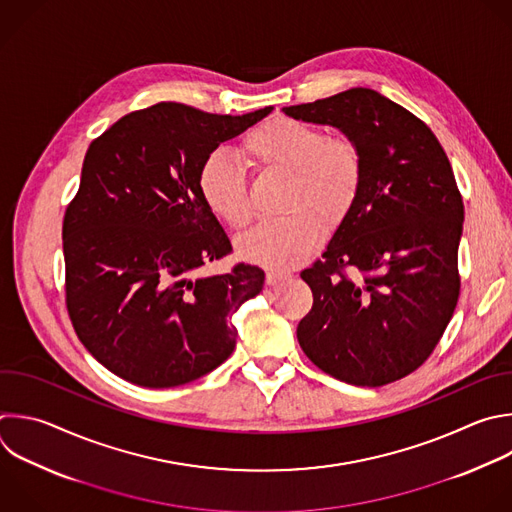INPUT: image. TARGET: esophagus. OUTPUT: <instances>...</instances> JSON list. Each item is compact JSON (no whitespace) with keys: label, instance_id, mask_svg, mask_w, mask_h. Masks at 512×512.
I'll return each instance as SVG.
<instances>
[{"label":"esophagus","instance_id":"1","mask_svg":"<svg viewBox=\"0 0 512 512\" xmlns=\"http://www.w3.org/2000/svg\"><path fill=\"white\" fill-rule=\"evenodd\" d=\"M285 279H289V273H281V271H267V275H265L267 285H277V283H283Z\"/></svg>","mask_w":512,"mask_h":512}]
</instances>
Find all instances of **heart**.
Listing matches in <instances>:
<instances>
[{
	"label": "heart",
	"instance_id": "1",
	"mask_svg": "<svg viewBox=\"0 0 512 512\" xmlns=\"http://www.w3.org/2000/svg\"><path fill=\"white\" fill-rule=\"evenodd\" d=\"M245 156L261 170L291 175L289 217L261 221L239 239V255L271 271L299 265L321 241L327 225H337L354 207L364 162L350 140L329 138L321 128L293 118H273L243 140ZM205 205L231 229H243L253 217L249 187L237 160L213 152L199 170Z\"/></svg>",
	"mask_w": 512,
	"mask_h": 512
}]
</instances>
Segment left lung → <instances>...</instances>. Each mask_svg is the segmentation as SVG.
<instances>
[{
	"mask_svg": "<svg viewBox=\"0 0 512 512\" xmlns=\"http://www.w3.org/2000/svg\"><path fill=\"white\" fill-rule=\"evenodd\" d=\"M283 112L337 128L364 162L354 207L323 259L301 271L313 307L297 325L299 346L335 380L396 382L434 352L460 293L464 205L450 160L420 118L370 88Z\"/></svg>",
	"mask_w": 512,
	"mask_h": 512,
	"instance_id": "8db88e82",
	"label": "left lung"
}]
</instances>
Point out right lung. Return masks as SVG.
<instances>
[{
	"label": "right lung",
	"instance_id": "right-lung-1",
	"mask_svg": "<svg viewBox=\"0 0 512 512\" xmlns=\"http://www.w3.org/2000/svg\"><path fill=\"white\" fill-rule=\"evenodd\" d=\"M209 114L177 102L130 112L98 136L64 217L66 303L84 348L142 388H175L235 350L231 315L265 273L199 271L231 241L199 191L205 158L271 114Z\"/></svg>",
	"mask_w": 512,
	"mask_h": 512
}]
</instances>
